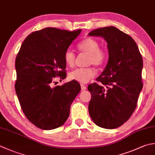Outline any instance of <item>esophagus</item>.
Returning <instances> with one entry per match:
<instances>
[{"mask_svg":"<svg viewBox=\"0 0 155 155\" xmlns=\"http://www.w3.org/2000/svg\"><path fill=\"white\" fill-rule=\"evenodd\" d=\"M81 87L82 91H84L87 89V86L84 85V84H81Z\"/></svg>","mask_w":155,"mask_h":155,"instance_id":"1","label":"esophagus"}]
</instances>
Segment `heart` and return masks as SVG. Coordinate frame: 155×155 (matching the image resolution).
<instances>
[{"mask_svg": "<svg viewBox=\"0 0 155 155\" xmlns=\"http://www.w3.org/2000/svg\"><path fill=\"white\" fill-rule=\"evenodd\" d=\"M78 49L82 52L89 54V64L100 66L105 60V52L104 50L99 48V42L91 38L83 39L78 45ZM66 64L68 67H73L76 62V56L71 50L66 51L64 56ZM96 74L95 69L93 68H77L70 72L69 77L71 79L85 84L95 77Z\"/></svg>", "mask_w": 155, "mask_h": 155, "instance_id": "1", "label": "heart"}]
</instances>
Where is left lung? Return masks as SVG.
Returning <instances> with one entry per match:
<instances>
[{
    "label": "left lung",
    "mask_w": 155,
    "mask_h": 155,
    "mask_svg": "<svg viewBox=\"0 0 155 155\" xmlns=\"http://www.w3.org/2000/svg\"><path fill=\"white\" fill-rule=\"evenodd\" d=\"M89 35L104 38L109 54L107 65L97 78L100 84L88 86L89 115L97 126L114 129L129 119L137 105L143 87V60L134 39L116 27L97 29Z\"/></svg>",
    "instance_id": "1"
}]
</instances>
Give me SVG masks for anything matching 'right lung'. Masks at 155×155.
Returning a JSON list of instances; mask_svg holds the SVG:
<instances>
[{
  "label": "right lung",
  "instance_id": "add662e5",
  "mask_svg": "<svg viewBox=\"0 0 155 155\" xmlns=\"http://www.w3.org/2000/svg\"><path fill=\"white\" fill-rule=\"evenodd\" d=\"M81 31L47 27L31 33L21 45L15 60V91L25 116L39 128L50 130L62 126L80 92L76 81L51 85L56 77H66L64 56Z\"/></svg>",
  "mask_w": 155,
  "mask_h": 155
}]
</instances>
